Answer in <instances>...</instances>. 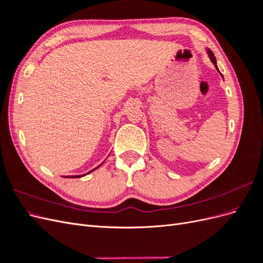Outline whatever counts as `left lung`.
Masks as SVG:
<instances>
[{
  "instance_id": "8db88e82",
  "label": "left lung",
  "mask_w": 263,
  "mask_h": 263,
  "mask_svg": "<svg viewBox=\"0 0 263 263\" xmlns=\"http://www.w3.org/2000/svg\"><path fill=\"white\" fill-rule=\"evenodd\" d=\"M208 51H209V54H210V58H211L212 62L214 63L215 67H216V69L218 70V68H217V66H216V59H215V55H214V53H213L211 50H208Z\"/></svg>"
}]
</instances>
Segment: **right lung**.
<instances>
[{"label":"right lung","mask_w":263,"mask_h":263,"mask_svg":"<svg viewBox=\"0 0 263 263\" xmlns=\"http://www.w3.org/2000/svg\"><path fill=\"white\" fill-rule=\"evenodd\" d=\"M93 170H94V169H93ZM93 170H91L90 172H92ZM81 177H82V176H71V177H68V178H81Z\"/></svg>","instance_id":"1"}]
</instances>
